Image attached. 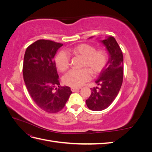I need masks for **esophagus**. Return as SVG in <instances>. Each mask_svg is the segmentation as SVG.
<instances>
[{"label": "esophagus", "mask_w": 152, "mask_h": 152, "mask_svg": "<svg viewBox=\"0 0 152 152\" xmlns=\"http://www.w3.org/2000/svg\"><path fill=\"white\" fill-rule=\"evenodd\" d=\"M80 88H77V87H71V91L72 92H75L77 90H79Z\"/></svg>", "instance_id": "1"}]
</instances>
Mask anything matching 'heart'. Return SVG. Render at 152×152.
<instances>
[{"label": "heart", "mask_w": 152, "mask_h": 152, "mask_svg": "<svg viewBox=\"0 0 152 152\" xmlns=\"http://www.w3.org/2000/svg\"><path fill=\"white\" fill-rule=\"evenodd\" d=\"M68 53L75 56L83 58L81 70H72L64 76L63 83L72 87H79L90 80L91 73L97 76L107 66L108 54L104 49H96L93 45L81 44L70 49ZM55 63L59 71L65 72L70 67L68 55L64 51L59 52L55 58Z\"/></svg>", "instance_id": "1"}]
</instances>
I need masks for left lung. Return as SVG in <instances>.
I'll return each instance as SVG.
<instances>
[{"label":"left lung","mask_w":152,"mask_h":152,"mask_svg":"<svg viewBox=\"0 0 152 152\" xmlns=\"http://www.w3.org/2000/svg\"><path fill=\"white\" fill-rule=\"evenodd\" d=\"M102 42L109 53L107 66L100 73L96 83L100 87L91 88V94L86 104L93 111L107 108L117 97L123 81V54L116 40L109 37Z\"/></svg>","instance_id":"1"}]
</instances>
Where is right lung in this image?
I'll return each instance as SVG.
<instances>
[{
	"label": "right lung",
	"instance_id": "right-lung-1",
	"mask_svg": "<svg viewBox=\"0 0 152 152\" xmlns=\"http://www.w3.org/2000/svg\"><path fill=\"white\" fill-rule=\"evenodd\" d=\"M63 44L38 40L27 48L23 74L28 93L38 107L48 113H57L64 108L72 91L60 86L55 54Z\"/></svg>",
	"mask_w": 152,
	"mask_h": 152
}]
</instances>
